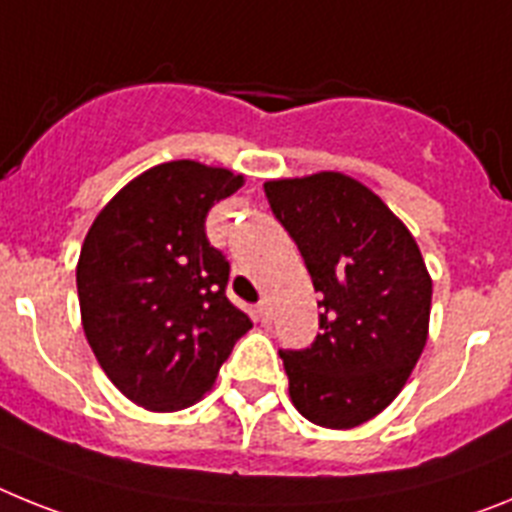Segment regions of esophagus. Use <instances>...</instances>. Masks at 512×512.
Returning a JSON list of instances; mask_svg holds the SVG:
<instances>
[{
	"instance_id": "1",
	"label": "esophagus",
	"mask_w": 512,
	"mask_h": 512,
	"mask_svg": "<svg viewBox=\"0 0 512 512\" xmlns=\"http://www.w3.org/2000/svg\"><path fill=\"white\" fill-rule=\"evenodd\" d=\"M257 319H260L262 324H268L270 319H273V309H270L268 301H260V304H257Z\"/></svg>"
}]
</instances>
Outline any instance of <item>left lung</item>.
<instances>
[{
	"instance_id": "obj_1",
	"label": "left lung",
	"mask_w": 512,
	"mask_h": 512,
	"mask_svg": "<svg viewBox=\"0 0 512 512\" xmlns=\"http://www.w3.org/2000/svg\"><path fill=\"white\" fill-rule=\"evenodd\" d=\"M265 195L322 296L311 348L281 350L291 402L314 425L358 428L394 402L428 342L433 281L420 247L342 172L268 180Z\"/></svg>"
}]
</instances>
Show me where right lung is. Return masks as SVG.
<instances>
[{"mask_svg":"<svg viewBox=\"0 0 512 512\" xmlns=\"http://www.w3.org/2000/svg\"><path fill=\"white\" fill-rule=\"evenodd\" d=\"M244 175L193 159L133 177L97 213L77 262L82 327L108 379L151 412L211 391L250 317L226 299L229 262L206 216Z\"/></svg>","mask_w":512,"mask_h":512,"instance_id":"1","label":"right lung"}]
</instances>
